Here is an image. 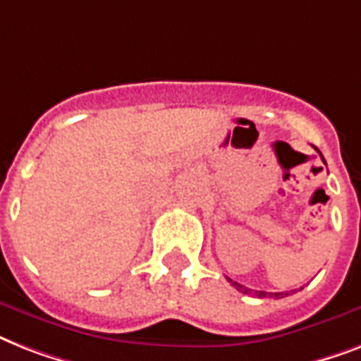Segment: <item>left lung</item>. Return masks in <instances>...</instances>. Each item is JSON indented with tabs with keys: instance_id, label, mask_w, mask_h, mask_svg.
Returning a JSON list of instances; mask_svg holds the SVG:
<instances>
[{
	"instance_id": "left-lung-1",
	"label": "left lung",
	"mask_w": 361,
	"mask_h": 361,
	"mask_svg": "<svg viewBox=\"0 0 361 361\" xmlns=\"http://www.w3.org/2000/svg\"><path fill=\"white\" fill-rule=\"evenodd\" d=\"M314 149H317V147H314ZM317 152H319V149H317ZM319 153H320V152H319ZM320 157H322V153H320ZM322 161H324V157H322ZM324 164H326V161H324ZM228 281H231V285H232V286H236L238 290L243 292V294H255V296H258V298H266V296H271V298H285L286 294H288V292H262V290H255V292H252L251 288H247V286L240 285V283H236V281H232V279H228Z\"/></svg>"
}]
</instances>
